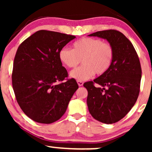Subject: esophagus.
<instances>
[{"label": "esophagus", "mask_w": 152, "mask_h": 152, "mask_svg": "<svg viewBox=\"0 0 152 152\" xmlns=\"http://www.w3.org/2000/svg\"><path fill=\"white\" fill-rule=\"evenodd\" d=\"M77 84L79 85V86H83V84H84V82H83L82 81L77 80Z\"/></svg>", "instance_id": "34e87169"}]
</instances>
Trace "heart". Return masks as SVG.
Wrapping results in <instances>:
<instances>
[{"label":"heart","instance_id":"b5f03b06","mask_svg":"<svg viewBox=\"0 0 152 152\" xmlns=\"http://www.w3.org/2000/svg\"><path fill=\"white\" fill-rule=\"evenodd\" d=\"M72 50L63 48L59 50L60 61L66 67L76 68L70 77L77 80H89L94 75H102L111 67L114 57L113 47L109 42L92 37H84L72 43Z\"/></svg>","mask_w":152,"mask_h":152}]
</instances>
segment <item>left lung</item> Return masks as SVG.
<instances>
[{"label":"left lung","mask_w":152,"mask_h":152,"mask_svg":"<svg viewBox=\"0 0 152 152\" xmlns=\"http://www.w3.org/2000/svg\"><path fill=\"white\" fill-rule=\"evenodd\" d=\"M88 36L107 39L114 50L109 70L84 84L88 91V111L99 122L115 123L129 112L138 99L142 76L140 60L132 42L119 31H98Z\"/></svg>","instance_id":"obj_1"}]
</instances>
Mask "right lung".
Here are the masks:
<instances>
[{
    "mask_svg": "<svg viewBox=\"0 0 152 152\" xmlns=\"http://www.w3.org/2000/svg\"><path fill=\"white\" fill-rule=\"evenodd\" d=\"M75 38L73 35L39 30L18 48L12 86L20 109L35 122L50 124L60 119L79 88L75 79L67 78V70L59 58L60 50Z\"/></svg>",
    "mask_w": 152,
    "mask_h": 152,
    "instance_id": "obj_1",
    "label": "right lung"
}]
</instances>
